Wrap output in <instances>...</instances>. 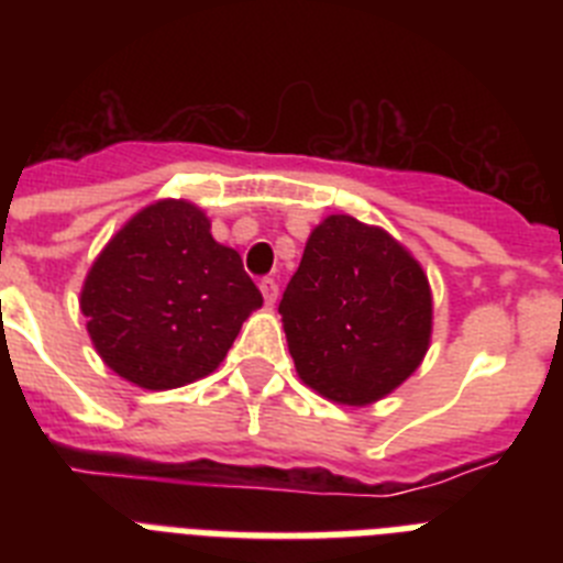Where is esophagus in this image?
<instances>
[{
    "instance_id": "esophagus-1",
    "label": "esophagus",
    "mask_w": 563,
    "mask_h": 563,
    "mask_svg": "<svg viewBox=\"0 0 563 563\" xmlns=\"http://www.w3.org/2000/svg\"><path fill=\"white\" fill-rule=\"evenodd\" d=\"M258 290H262V296H265V305L267 307L276 305V298H278L276 278H262V282H258Z\"/></svg>"
}]
</instances>
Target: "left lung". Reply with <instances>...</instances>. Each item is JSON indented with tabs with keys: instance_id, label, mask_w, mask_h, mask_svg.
<instances>
[{
	"instance_id": "left-lung-1",
	"label": "left lung",
	"mask_w": 563,
	"mask_h": 563,
	"mask_svg": "<svg viewBox=\"0 0 563 563\" xmlns=\"http://www.w3.org/2000/svg\"><path fill=\"white\" fill-rule=\"evenodd\" d=\"M278 312L301 383L357 409L415 375L434 327L420 262L389 231L350 213L312 228Z\"/></svg>"
}]
</instances>
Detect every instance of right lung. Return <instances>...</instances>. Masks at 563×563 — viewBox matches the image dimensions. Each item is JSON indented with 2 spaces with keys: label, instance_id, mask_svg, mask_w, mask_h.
<instances>
[{
  "label": "right lung",
  "instance_id": "obj_1",
  "mask_svg": "<svg viewBox=\"0 0 563 563\" xmlns=\"http://www.w3.org/2000/svg\"><path fill=\"white\" fill-rule=\"evenodd\" d=\"M262 292L233 247L188 200H157L114 233L89 267L81 312L114 375L148 391L211 375Z\"/></svg>",
  "mask_w": 563,
  "mask_h": 563
}]
</instances>
